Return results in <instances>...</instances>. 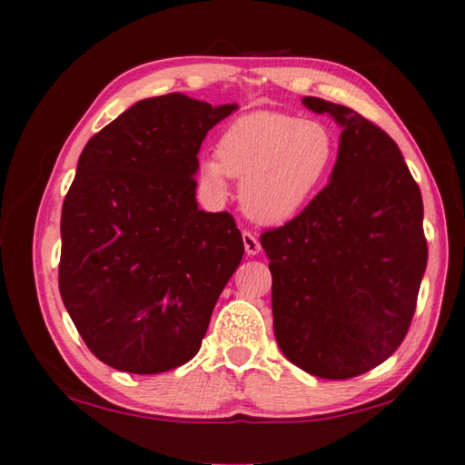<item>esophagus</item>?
Segmentation results:
<instances>
[{
    "label": "esophagus",
    "mask_w": 465,
    "mask_h": 465,
    "mask_svg": "<svg viewBox=\"0 0 465 465\" xmlns=\"http://www.w3.org/2000/svg\"><path fill=\"white\" fill-rule=\"evenodd\" d=\"M243 245H245L247 255H257L259 249H261L257 235L252 233V232H243Z\"/></svg>",
    "instance_id": "esophagus-1"
}]
</instances>
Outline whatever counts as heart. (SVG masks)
<instances>
[{
    "label": "heart",
    "mask_w": 465,
    "mask_h": 465,
    "mask_svg": "<svg viewBox=\"0 0 465 465\" xmlns=\"http://www.w3.org/2000/svg\"><path fill=\"white\" fill-rule=\"evenodd\" d=\"M336 159V137L316 119L255 112L233 119L218 139L216 159L200 163V183L210 194L240 183V202L257 222L294 218L320 188Z\"/></svg>",
    "instance_id": "heart-1"
}]
</instances>
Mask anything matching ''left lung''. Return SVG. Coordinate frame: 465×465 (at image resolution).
<instances>
[{"label": "left lung", "instance_id": "left-lung-1", "mask_svg": "<svg viewBox=\"0 0 465 465\" xmlns=\"http://www.w3.org/2000/svg\"><path fill=\"white\" fill-rule=\"evenodd\" d=\"M343 127L330 183L284 225L261 233L272 326L306 373L351 379L397 351L426 269L422 196L383 129L346 105L304 98Z\"/></svg>", "mask_w": 465, "mask_h": 465}]
</instances>
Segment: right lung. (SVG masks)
I'll use <instances>...</instances> for the list:
<instances>
[{
	"instance_id": "right-lung-1",
	"label": "right lung",
	"mask_w": 465,
	"mask_h": 465,
	"mask_svg": "<svg viewBox=\"0 0 465 465\" xmlns=\"http://www.w3.org/2000/svg\"><path fill=\"white\" fill-rule=\"evenodd\" d=\"M235 105L183 94L137 102L82 151L61 216L58 289L78 334L119 371L193 360L243 257L228 212L196 204L198 151Z\"/></svg>"
}]
</instances>
